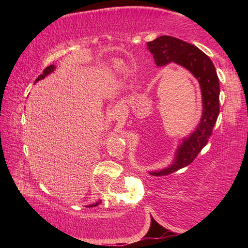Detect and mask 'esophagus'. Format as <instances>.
Here are the masks:
<instances>
[{
  "instance_id": "1",
  "label": "esophagus",
  "mask_w": 248,
  "mask_h": 248,
  "mask_svg": "<svg viewBox=\"0 0 248 248\" xmlns=\"http://www.w3.org/2000/svg\"><path fill=\"white\" fill-rule=\"evenodd\" d=\"M110 116L114 120H119L123 118V117L124 116V108L123 105H120V104L115 105V106L111 109Z\"/></svg>"
}]
</instances>
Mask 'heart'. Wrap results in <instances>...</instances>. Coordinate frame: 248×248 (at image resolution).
<instances>
[{"instance_id":"b5f03b06","label":"heart","mask_w":248,"mask_h":248,"mask_svg":"<svg viewBox=\"0 0 248 248\" xmlns=\"http://www.w3.org/2000/svg\"><path fill=\"white\" fill-rule=\"evenodd\" d=\"M112 69H114L115 71H121L124 69V63L120 61H116V62H114V64H112Z\"/></svg>"}]
</instances>
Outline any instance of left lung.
<instances>
[{"label":"left lung","instance_id":"1","mask_svg":"<svg viewBox=\"0 0 248 248\" xmlns=\"http://www.w3.org/2000/svg\"><path fill=\"white\" fill-rule=\"evenodd\" d=\"M146 45L157 66L174 62L189 71L199 83L202 99L200 123L195 131L179 140L170 164L162 170L149 171L153 176H162L189 165L208 143L220 112V83L212 61L196 46L170 36H161Z\"/></svg>","mask_w":248,"mask_h":248}]
</instances>
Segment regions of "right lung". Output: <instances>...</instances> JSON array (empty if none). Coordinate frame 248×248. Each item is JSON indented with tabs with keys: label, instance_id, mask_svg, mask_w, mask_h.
Listing matches in <instances>:
<instances>
[{
	"label": "right lung",
	"instance_id": "1",
	"mask_svg": "<svg viewBox=\"0 0 248 248\" xmlns=\"http://www.w3.org/2000/svg\"><path fill=\"white\" fill-rule=\"evenodd\" d=\"M54 70H56V66H54L53 64H51V65L47 66V68H46V69L44 70V73H43V74H40L39 77L37 78V79H36V81H35V83H36V82H38V81H40V79L45 78L46 77H47V75H49L50 73H52ZM100 202H102V200H98L97 202H95V203H92V204H89V205H87V207H89V208H92V207H96V205H98Z\"/></svg>",
	"mask_w": 248,
	"mask_h": 248
}]
</instances>
